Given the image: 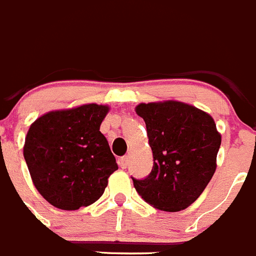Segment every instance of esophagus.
<instances>
[{
	"label": "esophagus",
	"instance_id": "esophagus-1",
	"mask_svg": "<svg viewBox=\"0 0 256 256\" xmlns=\"http://www.w3.org/2000/svg\"><path fill=\"white\" fill-rule=\"evenodd\" d=\"M118 164H120V168H128V157H121V158H120V161H118Z\"/></svg>",
	"mask_w": 256,
	"mask_h": 256
}]
</instances>
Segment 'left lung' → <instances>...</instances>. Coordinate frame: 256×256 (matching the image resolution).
<instances>
[{
  "mask_svg": "<svg viewBox=\"0 0 256 256\" xmlns=\"http://www.w3.org/2000/svg\"><path fill=\"white\" fill-rule=\"evenodd\" d=\"M152 148L150 174L136 180L142 198L162 211H180L198 198L216 170L222 135L214 118L194 106L178 100L140 103Z\"/></svg>",
  "mask_w": 256,
  "mask_h": 256,
  "instance_id": "8db88e82",
  "label": "left lung"
}]
</instances>
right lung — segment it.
<instances>
[{"instance_id": "1", "label": "right lung", "mask_w": 256, "mask_h": 256, "mask_svg": "<svg viewBox=\"0 0 256 256\" xmlns=\"http://www.w3.org/2000/svg\"><path fill=\"white\" fill-rule=\"evenodd\" d=\"M110 106L51 110L26 132L23 154L36 190L52 206L78 210L100 198L118 166L100 125Z\"/></svg>"}]
</instances>
